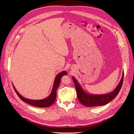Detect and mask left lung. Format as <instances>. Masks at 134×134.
<instances>
[{
  "mask_svg": "<svg viewBox=\"0 0 134 134\" xmlns=\"http://www.w3.org/2000/svg\"><path fill=\"white\" fill-rule=\"evenodd\" d=\"M124 72H123L121 80L116 87L112 92L104 95H91L86 93L82 88L77 81L72 77L76 90L77 98L82 104L86 107H95L105 105L115 98L121 88L124 81Z\"/></svg>",
  "mask_w": 134,
  "mask_h": 134,
  "instance_id": "8db88e82",
  "label": "left lung"
}]
</instances>
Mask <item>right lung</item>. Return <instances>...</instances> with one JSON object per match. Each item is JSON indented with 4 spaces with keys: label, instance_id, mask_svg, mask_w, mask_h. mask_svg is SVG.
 Instances as JSON below:
<instances>
[{
    "label": "right lung",
    "instance_id": "add662e5",
    "mask_svg": "<svg viewBox=\"0 0 134 134\" xmlns=\"http://www.w3.org/2000/svg\"><path fill=\"white\" fill-rule=\"evenodd\" d=\"M67 72L65 71H64L60 72L58 75L56 76V77L54 80L52 91L50 95L48 98H47L44 99H43V100H32L25 99V98H23L22 96H21V95L19 94L18 93V92L16 90L15 87L14 86L13 87H14L15 91L16 92L18 97L20 98L23 101H24L30 105H32L33 106L36 107L38 108H47V107H48L51 105L54 102V101L55 100V98H56L57 90L59 85V84H60V82L61 81V78L62 77V76L64 75H67Z\"/></svg>",
    "mask_w": 134,
    "mask_h": 134
}]
</instances>
